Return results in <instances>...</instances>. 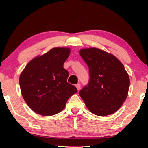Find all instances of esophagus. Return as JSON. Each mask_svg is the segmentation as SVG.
I'll return each instance as SVG.
<instances>
[{
  "mask_svg": "<svg viewBox=\"0 0 148 148\" xmlns=\"http://www.w3.org/2000/svg\"><path fill=\"white\" fill-rule=\"evenodd\" d=\"M76 87L77 88L78 90H79L80 89H81V84H77L76 85Z\"/></svg>",
  "mask_w": 148,
  "mask_h": 148,
  "instance_id": "esophagus-1",
  "label": "esophagus"
}]
</instances>
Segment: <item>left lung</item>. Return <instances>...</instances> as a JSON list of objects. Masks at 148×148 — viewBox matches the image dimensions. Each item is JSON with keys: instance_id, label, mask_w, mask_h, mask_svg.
Here are the masks:
<instances>
[{"instance_id": "obj_1", "label": "left lung", "mask_w": 148, "mask_h": 148, "mask_svg": "<svg viewBox=\"0 0 148 148\" xmlns=\"http://www.w3.org/2000/svg\"><path fill=\"white\" fill-rule=\"evenodd\" d=\"M79 53L89 68L90 76L79 95L95 115L113 114L128 95L130 77L125 67L114 56L99 49H81Z\"/></svg>"}]
</instances>
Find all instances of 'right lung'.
<instances>
[{
    "label": "right lung",
    "instance_id": "obj_1",
    "mask_svg": "<svg viewBox=\"0 0 148 148\" xmlns=\"http://www.w3.org/2000/svg\"><path fill=\"white\" fill-rule=\"evenodd\" d=\"M70 49L53 48L29 62L20 75L23 99L34 112L45 116L58 113L70 96L77 92L67 81L68 71L63 64Z\"/></svg>",
    "mask_w": 148,
    "mask_h": 148
}]
</instances>
